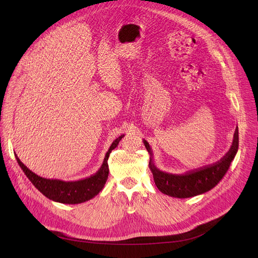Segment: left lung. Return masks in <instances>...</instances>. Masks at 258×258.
<instances>
[{"instance_id":"8db88e82","label":"left lung","mask_w":258,"mask_h":258,"mask_svg":"<svg viewBox=\"0 0 258 258\" xmlns=\"http://www.w3.org/2000/svg\"><path fill=\"white\" fill-rule=\"evenodd\" d=\"M143 143L150 153V169L157 188L165 195L174 198H189L205 194L215 187L227 172L231 161L235 158L239 146V134L236 129L229 152L213 165L186 172L184 174H172L165 172L155 166L153 151L146 140Z\"/></svg>"}]
</instances>
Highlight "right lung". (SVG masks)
Listing matches in <instances>:
<instances>
[{"mask_svg": "<svg viewBox=\"0 0 258 258\" xmlns=\"http://www.w3.org/2000/svg\"><path fill=\"white\" fill-rule=\"evenodd\" d=\"M123 135L117 138L112 143L110 148H108L102 166L98 170V172L87 178L79 179V181L66 182L56 178L53 179L42 177L32 172L29 168H27V166L23 165L17 155H15V157H16L18 165L20 166L23 172H25L26 176L30 179V182L32 183L45 197H47L52 201L60 202V204L77 205L92 199L103 189L108 176L107 159L110 157L111 152L118 145Z\"/></svg>", "mask_w": 258, "mask_h": 258, "instance_id": "1", "label": "right lung"}]
</instances>
